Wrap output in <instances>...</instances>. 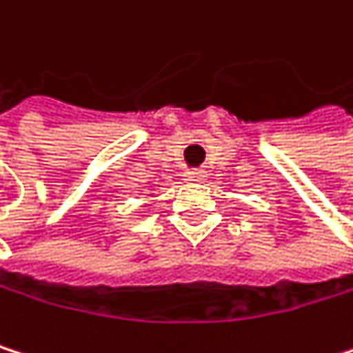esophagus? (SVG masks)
<instances>
[{
    "label": "esophagus",
    "instance_id": "esophagus-1",
    "mask_svg": "<svg viewBox=\"0 0 353 353\" xmlns=\"http://www.w3.org/2000/svg\"><path fill=\"white\" fill-rule=\"evenodd\" d=\"M184 178H186L188 182H205L207 171H203V169H190V171H186Z\"/></svg>",
    "mask_w": 353,
    "mask_h": 353
}]
</instances>
